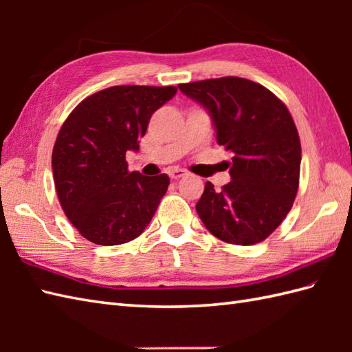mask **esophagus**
<instances>
[{"instance_id": "esophagus-1", "label": "esophagus", "mask_w": 352, "mask_h": 352, "mask_svg": "<svg viewBox=\"0 0 352 352\" xmlns=\"http://www.w3.org/2000/svg\"><path fill=\"white\" fill-rule=\"evenodd\" d=\"M168 174H169L172 180H178V178H182V177L186 175V170H183V169H170Z\"/></svg>"}]
</instances>
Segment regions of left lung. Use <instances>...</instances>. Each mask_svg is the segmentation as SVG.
<instances>
[{"label":"left lung","instance_id":"1","mask_svg":"<svg viewBox=\"0 0 352 352\" xmlns=\"http://www.w3.org/2000/svg\"><path fill=\"white\" fill-rule=\"evenodd\" d=\"M212 116L216 140L233 154L231 182H207L197 204L206 228L221 241L254 245L290 212L300 186L301 142L289 110L258 83L241 77L178 85Z\"/></svg>","mask_w":352,"mask_h":352}]
</instances>
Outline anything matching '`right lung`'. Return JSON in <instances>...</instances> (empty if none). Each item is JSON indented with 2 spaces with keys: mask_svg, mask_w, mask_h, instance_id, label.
<instances>
[{
  "mask_svg": "<svg viewBox=\"0 0 352 352\" xmlns=\"http://www.w3.org/2000/svg\"><path fill=\"white\" fill-rule=\"evenodd\" d=\"M175 94V86H113L66 118L52 149V175L65 214L87 241L126 243L151 222L169 177L130 172L125 154L139 151L153 113Z\"/></svg>",
  "mask_w": 352,
  "mask_h": 352,
  "instance_id": "obj_1",
  "label": "right lung"
}]
</instances>
